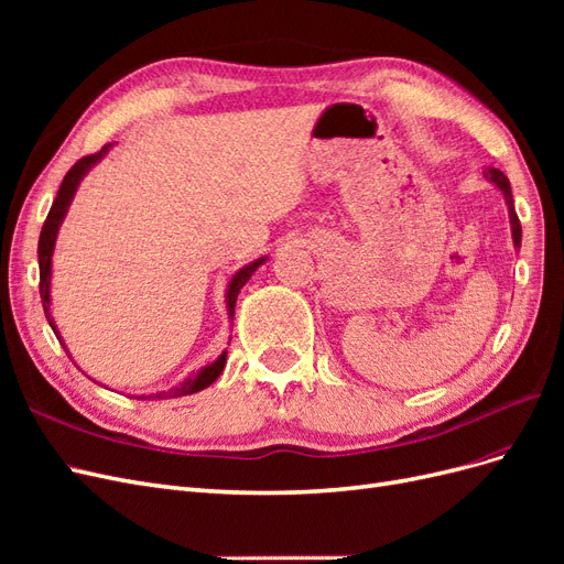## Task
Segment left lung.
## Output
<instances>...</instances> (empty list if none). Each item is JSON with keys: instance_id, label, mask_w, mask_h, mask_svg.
Wrapping results in <instances>:
<instances>
[{"instance_id": "8db88e82", "label": "left lung", "mask_w": 564, "mask_h": 564, "mask_svg": "<svg viewBox=\"0 0 564 564\" xmlns=\"http://www.w3.org/2000/svg\"><path fill=\"white\" fill-rule=\"evenodd\" d=\"M491 183H497L501 187V193L506 197V204H508V212H510V228H513V242L516 247H520V240H522V226H520V218L516 214V204H513V193H510V183L508 178L503 176V172H499V169H487L485 174Z\"/></svg>"}]
</instances>
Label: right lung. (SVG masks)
Returning a JSON list of instances; mask_svg holds the SVG:
<instances>
[{"label":"right lung","instance_id":"obj_1","mask_svg":"<svg viewBox=\"0 0 564 564\" xmlns=\"http://www.w3.org/2000/svg\"><path fill=\"white\" fill-rule=\"evenodd\" d=\"M106 152H108V145H104L98 152H94V155H87V158L77 160V162L70 166V172L65 174V178H63V183H61V187H58V195H56L54 204H51L48 216H46L44 226H42V232H40V245H37V256H40V296H42V305H44V315H46V319H48V324H51V329H54V332H56V327H54V319H51V308H48V282H51V253H54L58 226L63 224L65 212H67V207H70L73 195H75V191H77V185H79L82 176L87 174L89 169H91L100 158L106 155ZM263 261H265V259L253 261L251 265L242 268V270L237 272V275L230 280V284H228V313H230V317H235V301H237V294H240V289H242V286L247 284V280L251 278V272H253L256 268H259ZM56 336H58V332H56ZM58 340H61V336H58ZM61 344H63V340H61ZM224 367H226V352L220 355L218 360L212 362L209 367L199 369L193 379L183 381L181 386L172 388L169 392H158V395H148V398H181V395H191V392H197V390H202V388L212 386V383L220 377V371H224ZM141 400H143V398H141Z\"/></svg>","mask_w":564,"mask_h":564}]
</instances>
